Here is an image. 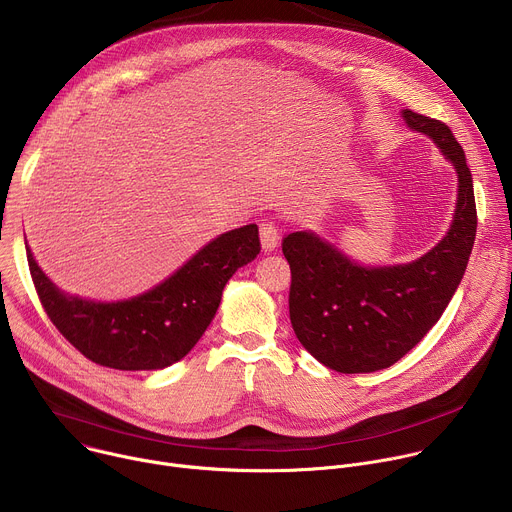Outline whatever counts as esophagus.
<instances>
[{"mask_svg": "<svg viewBox=\"0 0 512 512\" xmlns=\"http://www.w3.org/2000/svg\"><path fill=\"white\" fill-rule=\"evenodd\" d=\"M259 237H261V247H263V251H265V253H267V251H273V249L277 247V241H279V229H277V225L271 223V221L261 223V227H259Z\"/></svg>", "mask_w": 512, "mask_h": 512, "instance_id": "obj_1", "label": "esophagus"}]
</instances>
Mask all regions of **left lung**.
I'll use <instances>...</instances> for the list:
<instances>
[{"mask_svg":"<svg viewBox=\"0 0 512 512\" xmlns=\"http://www.w3.org/2000/svg\"><path fill=\"white\" fill-rule=\"evenodd\" d=\"M458 172V204L448 235L421 259L360 267L312 233H289L281 251L291 269L289 320L324 367L354 375L391 367L440 320L458 289L476 239V200L462 145L440 121L403 111Z\"/></svg>","mask_w":512,"mask_h":512,"instance_id":"left-lung-1","label":"left lung"}]
</instances>
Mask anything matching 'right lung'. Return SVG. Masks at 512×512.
I'll return each instance as SVG.
<instances>
[{"label":"right lung","mask_w":512,"mask_h":512,"mask_svg":"<svg viewBox=\"0 0 512 512\" xmlns=\"http://www.w3.org/2000/svg\"><path fill=\"white\" fill-rule=\"evenodd\" d=\"M259 251L257 225H245L210 241L148 294L115 304L66 296L42 273L30 249L26 253L40 304L72 346L101 367L154 371L192 350L214 318L227 281Z\"/></svg>","instance_id":"obj_1"}]
</instances>
